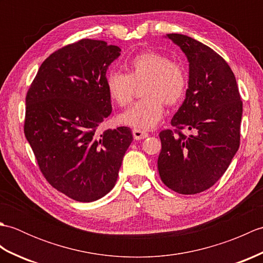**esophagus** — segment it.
<instances>
[{"instance_id":"34e87169","label":"esophagus","mask_w":263,"mask_h":263,"mask_svg":"<svg viewBox=\"0 0 263 263\" xmlns=\"http://www.w3.org/2000/svg\"><path fill=\"white\" fill-rule=\"evenodd\" d=\"M132 133H133V138H135L136 140H141V139L148 137V133L146 131L138 130V128H135V130L132 131Z\"/></svg>"}]
</instances>
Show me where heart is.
<instances>
[{"instance_id": "b5f03b06", "label": "heart", "mask_w": 263, "mask_h": 263, "mask_svg": "<svg viewBox=\"0 0 263 263\" xmlns=\"http://www.w3.org/2000/svg\"><path fill=\"white\" fill-rule=\"evenodd\" d=\"M126 71L110 70L105 80L110 100L121 107L131 102L136 87L143 85V99L119 116L123 125L138 130L153 128L163 117L165 104L176 105L185 96L189 85L185 69L164 54L154 51L137 54L127 62Z\"/></svg>"}]
</instances>
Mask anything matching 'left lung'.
<instances>
[{
	"label": "left lung",
	"instance_id": "obj_1",
	"mask_svg": "<svg viewBox=\"0 0 263 263\" xmlns=\"http://www.w3.org/2000/svg\"><path fill=\"white\" fill-rule=\"evenodd\" d=\"M189 61V88L171 121L159 133L158 172L167 187L181 194L205 191L224 175L239 147L243 103L230 65L195 39L167 33ZM196 132L187 137L181 130Z\"/></svg>",
	"mask_w": 263,
	"mask_h": 263
}]
</instances>
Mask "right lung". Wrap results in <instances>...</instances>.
Segmentation results:
<instances>
[{
	"instance_id": "1",
	"label": "right lung",
	"mask_w": 263,
	"mask_h": 263,
	"mask_svg": "<svg viewBox=\"0 0 263 263\" xmlns=\"http://www.w3.org/2000/svg\"><path fill=\"white\" fill-rule=\"evenodd\" d=\"M121 48L81 39L42 63L26 96L25 136L39 170L66 197L91 202L114 187L133 137L98 127L111 113L106 71Z\"/></svg>"
}]
</instances>
